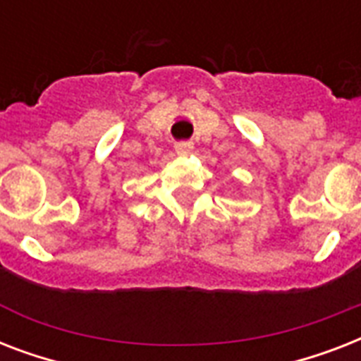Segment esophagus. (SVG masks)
Segmentation results:
<instances>
[{"instance_id": "esophagus-1", "label": "esophagus", "mask_w": 361, "mask_h": 361, "mask_svg": "<svg viewBox=\"0 0 361 361\" xmlns=\"http://www.w3.org/2000/svg\"><path fill=\"white\" fill-rule=\"evenodd\" d=\"M174 149L178 155H189V153L195 149V146H192V142H178L174 146Z\"/></svg>"}]
</instances>
